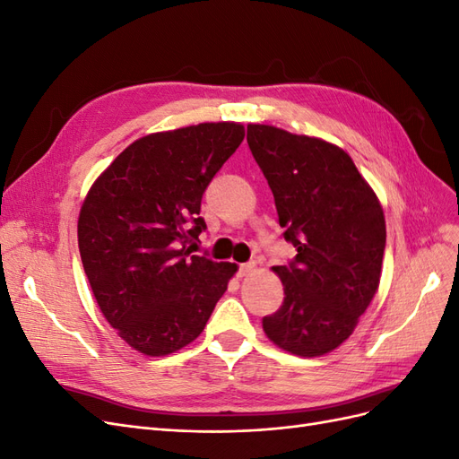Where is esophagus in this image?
<instances>
[{
  "label": "esophagus",
  "mask_w": 459,
  "mask_h": 459,
  "mask_svg": "<svg viewBox=\"0 0 459 459\" xmlns=\"http://www.w3.org/2000/svg\"><path fill=\"white\" fill-rule=\"evenodd\" d=\"M255 268H256V264H255V262L241 264V266H239V277H245V275H248L251 272H255Z\"/></svg>",
  "instance_id": "34e87169"
}]
</instances>
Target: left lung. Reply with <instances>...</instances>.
I'll return each instance as SVG.
<instances>
[{
  "instance_id": "8db88e82",
  "label": "left lung",
  "mask_w": 459,
  "mask_h": 459,
  "mask_svg": "<svg viewBox=\"0 0 459 459\" xmlns=\"http://www.w3.org/2000/svg\"><path fill=\"white\" fill-rule=\"evenodd\" d=\"M247 142L268 179L297 248L287 266L280 310L262 319L280 349L314 358L349 339L381 281L386 226L383 206L349 152L319 137L248 124Z\"/></svg>"
}]
</instances>
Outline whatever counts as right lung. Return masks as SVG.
<instances>
[{
  "mask_svg": "<svg viewBox=\"0 0 459 459\" xmlns=\"http://www.w3.org/2000/svg\"><path fill=\"white\" fill-rule=\"evenodd\" d=\"M245 137L201 122L140 137L97 176L78 216V248L97 307L145 356L195 341L238 264L191 255L206 186ZM195 245V243H193Z\"/></svg>",
  "mask_w": 459,
  "mask_h": 459,
  "instance_id": "right-lung-1",
  "label": "right lung"
}]
</instances>
